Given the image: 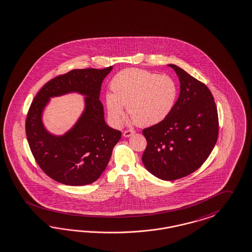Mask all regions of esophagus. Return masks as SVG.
Masks as SVG:
<instances>
[{"label": "esophagus", "instance_id": "34e87169", "mask_svg": "<svg viewBox=\"0 0 252 252\" xmlns=\"http://www.w3.org/2000/svg\"><path fill=\"white\" fill-rule=\"evenodd\" d=\"M133 133H134V130H124L123 135H124L125 137H130V135H132Z\"/></svg>", "mask_w": 252, "mask_h": 252}]
</instances>
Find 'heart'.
<instances>
[{"label": "heart", "instance_id": "heart-1", "mask_svg": "<svg viewBox=\"0 0 252 252\" xmlns=\"http://www.w3.org/2000/svg\"><path fill=\"white\" fill-rule=\"evenodd\" d=\"M112 93L105 94L108 117L114 125L122 124L125 106L131 122L151 126L163 122L174 110L179 89L169 75L128 68L113 77Z\"/></svg>", "mask_w": 252, "mask_h": 252}]
</instances>
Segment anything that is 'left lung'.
Here are the masks:
<instances>
[{"label":"left lung","mask_w":252,"mask_h":252,"mask_svg":"<svg viewBox=\"0 0 252 252\" xmlns=\"http://www.w3.org/2000/svg\"><path fill=\"white\" fill-rule=\"evenodd\" d=\"M177 73L180 94L167 119L143 130L147 139L142 161L163 180H176L201 167L214 149L219 118L209 89L186 71L168 64Z\"/></svg>","instance_id":"obj_1"}]
</instances>
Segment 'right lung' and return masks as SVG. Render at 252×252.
<instances>
[{
	"label": "right lung",
	"instance_id": "add662e5",
	"mask_svg": "<svg viewBox=\"0 0 252 252\" xmlns=\"http://www.w3.org/2000/svg\"><path fill=\"white\" fill-rule=\"evenodd\" d=\"M112 68L75 69L58 75L43 86L30 106L25 123L30 149L44 173L57 182L83 186L96 181L122 137L104 122L99 100L103 80ZM70 92L87 96L85 112L65 135L53 136L42 124V110L51 96Z\"/></svg>",
	"mask_w": 252,
	"mask_h": 252
}]
</instances>
